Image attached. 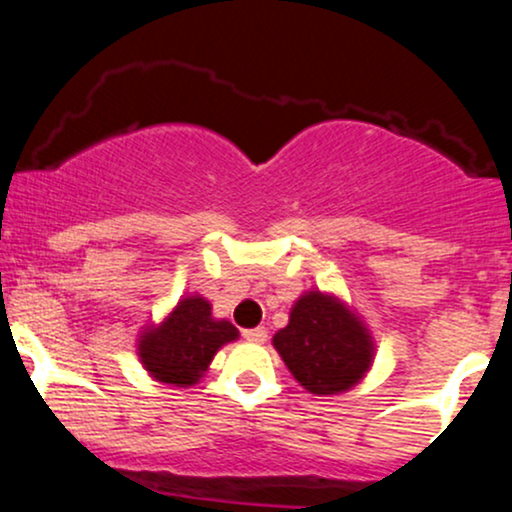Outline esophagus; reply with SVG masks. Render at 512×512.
I'll list each match as a JSON object with an SVG mask.
<instances>
[{
    "mask_svg": "<svg viewBox=\"0 0 512 512\" xmlns=\"http://www.w3.org/2000/svg\"><path fill=\"white\" fill-rule=\"evenodd\" d=\"M243 339H248L252 344H264L267 342V330L264 327H252V330H243Z\"/></svg>",
    "mask_w": 512,
    "mask_h": 512,
    "instance_id": "34e87169",
    "label": "esophagus"
}]
</instances>
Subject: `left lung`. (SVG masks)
Masks as SVG:
<instances>
[{"label":"left lung","instance_id":"obj_1","mask_svg":"<svg viewBox=\"0 0 512 512\" xmlns=\"http://www.w3.org/2000/svg\"><path fill=\"white\" fill-rule=\"evenodd\" d=\"M286 368L313 395L349 390L373 361V342L342 301L308 291L293 305L289 325L274 334Z\"/></svg>","mask_w":512,"mask_h":512}]
</instances>
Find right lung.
<instances>
[{"instance_id": "add662e5", "label": "right lung", "mask_w": 512, "mask_h": 512, "mask_svg": "<svg viewBox=\"0 0 512 512\" xmlns=\"http://www.w3.org/2000/svg\"><path fill=\"white\" fill-rule=\"evenodd\" d=\"M238 330L228 320H214L211 305L199 296L182 298L166 322L139 339V358L156 380L168 385H195L211 358Z\"/></svg>"}]
</instances>
